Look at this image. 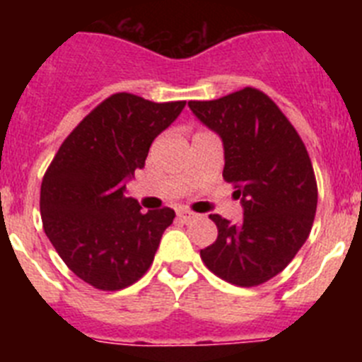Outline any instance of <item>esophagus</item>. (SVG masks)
<instances>
[{
    "instance_id": "obj_1",
    "label": "esophagus",
    "mask_w": 362,
    "mask_h": 362,
    "mask_svg": "<svg viewBox=\"0 0 362 362\" xmlns=\"http://www.w3.org/2000/svg\"><path fill=\"white\" fill-rule=\"evenodd\" d=\"M177 217H179V219H181V221H183V223H188V221L196 219L197 214H196V212H192V210L181 209V210H177Z\"/></svg>"
}]
</instances>
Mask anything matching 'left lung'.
I'll list each match as a JSON object with an SVG mask.
<instances>
[{"label":"left lung","instance_id":"obj_1","mask_svg":"<svg viewBox=\"0 0 362 362\" xmlns=\"http://www.w3.org/2000/svg\"><path fill=\"white\" fill-rule=\"evenodd\" d=\"M188 107L223 139V177L245 209L239 225L210 216L217 239L201 259L226 283L259 286L288 267L312 230L317 181L306 146L281 108L254 86Z\"/></svg>","mask_w":362,"mask_h":362}]
</instances>
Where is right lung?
<instances>
[{
  "instance_id": "1",
  "label": "right lung",
  "mask_w": 362,
  "mask_h": 362,
  "mask_svg": "<svg viewBox=\"0 0 362 362\" xmlns=\"http://www.w3.org/2000/svg\"><path fill=\"white\" fill-rule=\"evenodd\" d=\"M185 105L112 94L69 134L45 172V233L63 263L94 288L116 292L141 279L174 221L168 206L143 214L123 192Z\"/></svg>"
}]
</instances>
